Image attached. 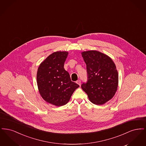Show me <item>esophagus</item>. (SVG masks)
Returning a JSON list of instances; mask_svg holds the SVG:
<instances>
[{"label": "esophagus", "instance_id": "1", "mask_svg": "<svg viewBox=\"0 0 146 146\" xmlns=\"http://www.w3.org/2000/svg\"><path fill=\"white\" fill-rule=\"evenodd\" d=\"M76 83L78 84L79 86H80V84H81V82H80V80H77L76 82Z\"/></svg>", "mask_w": 146, "mask_h": 146}]
</instances>
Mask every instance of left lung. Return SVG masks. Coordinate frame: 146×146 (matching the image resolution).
<instances>
[{"label": "left lung", "mask_w": 146, "mask_h": 146, "mask_svg": "<svg viewBox=\"0 0 146 146\" xmlns=\"http://www.w3.org/2000/svg\"><path fill=\"white\" fill-rule=\"evenodd\" d=\"M86 64L88 81L82 88L94 104L102 105L114 96L118 85V73L111 58L100 51L82 52Z\"/></svg>", "instance_id": "1"}]
</instances>
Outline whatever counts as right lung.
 <instances>
[{
  "instance_id": "right-lung-1",
  "label": "right lung",
  "mask_w": 146,
  "mask_h": 146,
  "mask_svg": "<svg viewBox=\"0 0 146 146\" xmlns=\"http://www.w3.org/2000/svg\"><path fill=\"white\" fill-rule=\"evenodd\" d=\"M67 51H56L42 61L38 67L36 82L39 92L47 102L56 106L67 104L79 85L72 82L64 68Z\"/></svg>"
}]
</instances>
